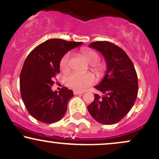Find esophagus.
<instances>
[{
  "mask_svg": "<svg viewBox=\"0 0 159 159\" xmlns=\"http://www.w3.org/2000/svg\"><path fill=\"white\" fill-rule=\"evenodd\" d=\"M74 95H79V94H84V92H79V91H74Z\"/></svg>",
  "mask_w": 159,
  "mask_h": 159,
  "instance_id": "obj_1",
  "label": "esophagus"
}]
</instances>
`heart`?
<instances>
[{
    "label": "heart",
    "mask_w": 159,
    "mask_h": 159,
    "mask_svg": "<svg viewBox=\"0 0 159 159\" xmlns=\"http://www.w3.org/2000/svg\"><path fill=\"white\" fill-rule=\"evenodd\" d=\"M81 54L85 58L86 61L91 63L90 69L97 75L102 74L104 71V66L102 63L98 62V53L94 50L90 48H84L81 50ZM69 59H70V54L69 52L66 53L63 57L61 58L60 62V66L63 71L66 72L69 69ZM94 76L91 73H78L73 72L70 74L66 79V84L70 88L75 90L81 91L84 90L86 87L94 83Z\"/></svg>",
    "instance_id": "obj_1"
}]
</instances>
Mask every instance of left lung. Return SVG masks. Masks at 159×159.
I'll list each match as a JSON object with an SVG mask.
<instances>
[{
    "label": "left lung",
    "instance_id": "8db88e82",
    "mask_svg": "<svg viewBox=\"0 0 159 159\" xmlns=\"http://www.w3.org/2000/svg\"><path fill=\"white\" fill-rule=\"evenodd\" d=\"M89 46L102 54L107 63L103 80L95 87L102 96L94 95L87 106L95 120L104 125L120 122L134 105L138 96V75L134 64L121 48L107 41H97Z\"/></svg>",
    "mask_w": 159,
    "mask_h": 159
}]
</instances>
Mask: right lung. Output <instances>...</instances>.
Segmentation results:
<instances>
[{"mask_svg": "<svg viewBox=\"0 0 159 159\" xmlns=\"http://www.w3.org/2000/svg\"><path fill=\"white\" fill-rule=\"evenodd\" d=\"M81 44L51 39L37 45L27 57L20 74V90L27 111L36 120L50 124L64 116L73 92L65 87L59 93L53 92V80L60 72L63 56Z\"/></svg>", "mask_w": 159, "mask_h": 159, "instance_id": "1", "label": "right lung"}]
</instances>
